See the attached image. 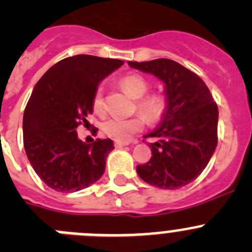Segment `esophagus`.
Masks as SVG:
<instances>
[{
  "label": "esophagus",
  "mask_w": 252,
  "mask_h": 252,
  "mask_svg": "<svg viewBox=\"0 0 252 252\" xmlns=\"http://www.w3.org/2000/svg\"><path fill=\"white\" fill-rule=\"evenodd\" d=\"M115 148H123L126 147V145H128V143H123V142H115L114 143Z\"/></svg>",
  "instance_id": "obj_1"
}]
</instances>
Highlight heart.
<instances>
[{"instance_id":"1","label":"heart","mask_w":252,"mask_h":252,"mask_svg":"<svg viewBox=\"0 0 252 252\" xmlns=\"http://www.w3.org/2000/svg\"><path fill=\"white\" fill-rule=\"evenodd\" d=\"M123 91L133 99H137V110L150 123H157L164 117L166 112V100L163 95L152 94L147 95L149 91V83L144 77L139 74H129L123 77L119 82ZM93 109L97 114L104 113V99L102 88H98L93 97ZM141 115H134L131 118H113L107 119L103 123V131L108 137L117 142H128L133 134L144 128V119Z\"/></svg>"}]
</instances>
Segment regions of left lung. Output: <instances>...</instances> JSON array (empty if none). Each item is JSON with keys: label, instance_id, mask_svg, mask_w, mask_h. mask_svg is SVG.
<instances>
[{"label": "left lung", "instance_id": "obj_1", "mask_svg": "<svg viewBox=\"0 0 252 252\" xmlns=\"http://www.w3.org/2000/svg\"><path fill=\"white\" fill-rule=\"evenodd\" d=\"M131 68L150 73L165 87L166 112L158 128L144 138L152 158L137 166L138 175L160 189H179L200 175L218 145V105L200 77L175 61L159 58L128 62Z\"/></svg>", "mask_w": 252, "mask_h": 252}]
</instances>
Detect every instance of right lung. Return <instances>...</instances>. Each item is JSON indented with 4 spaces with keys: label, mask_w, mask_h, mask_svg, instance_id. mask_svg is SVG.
Here are the masks:
<instances>
[{
    "label": "right lung",
    "mask_w": 252,
    "mask_h": 252,
    "mask_svg": "<svg viewBox=\"0 0 252 252\" xmlns=\"http://www.w3.org/2000/svg\"><path fill=\"white\" fill-rule=\"evenodd\" d=\"M123 63L73 56L52 65L34 86L23 114V145L37 175L56 191H78L104 173L113 142L86 144L76 129L88 122L99 82Z\"/></svg>",
    "instance_id": "obj_1"
}]
</instances>
